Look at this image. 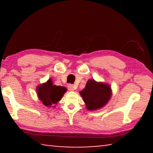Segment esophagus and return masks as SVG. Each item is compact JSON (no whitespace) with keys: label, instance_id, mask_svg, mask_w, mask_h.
Here are the masks:
<instances>
[{"label":"esophagus","instance_id":"1","mask_svg":"<svg viewBox=\"0 0 153 153\" xmlns=\"http://www.w3.org/2000/svg\"><path fill=\"white\" fill-rule=\"evenodd\" d=\"M67 87H68V89L69 91H74V90H75V86L73 84H69Z\"/></svg>","mask_w":153,"mask_h":153}]
</instances>
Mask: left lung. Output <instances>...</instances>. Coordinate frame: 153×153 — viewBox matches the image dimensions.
Here are the masks:
<instances>
[{
    "instance_id": "left-lung-1",
    "label": "left lung",
    "mask_w": 153,
    "mask_h": 153,
    "mask_svg": "<svg viewBox=\"0 0 153 153\" xmlns=\"http://www.w3.org/2000/svg\"><path fill=\"white\" fill-rule=\"evenodd\" d=\"M79 94L88 111H96L104 107L112 96V90L108 84L97 82L94 79L88 80L86 86Z\"/></svg>"
}]
</instances>
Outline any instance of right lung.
I'll return each instance as SVG.
<instances>
[{
    "label": "right lung",
    "instance_id": "add662e5",
    "mask_svg": "<svg viewBox=\"0 0 153 153\" xmlns=\"http://www.w3.org/2000/svg\"><path fill=\"white\" fill-rule=\"evenodd\" d=\"M66 92L65 87L54 85L51 78L36 88V92L40 102L48 108H55Z\"/></svg>",
    "mask_w": 153,
    "mask_h": 153
}]
</instances>
